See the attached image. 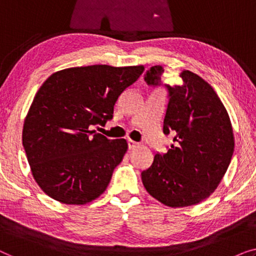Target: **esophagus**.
Listing matches in <instances>:
<instances>
[{"mask_svg": "<svg viewBox=\"0 0 256 256\" xmlns=\"http://www.w3.org/2000/svg\"><path fill=\"white\" fill-rule=\"evenodd\" d=\"M127 143H128V148L129 149H135V148H138V143L132 141V140H128Z\"/></svg>", "mask_w": 256, "mask_h": 256, "instance_id": "34e87169", "label": "esophagus"}]
</instances>
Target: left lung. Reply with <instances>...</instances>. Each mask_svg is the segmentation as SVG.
I'll return each instance as SVG.
<instances>
[{"mask_svg": "<svg viewBox=\"0 0 256 256\" xmlns=\"http://www.w3.org/2000/svg\"><path fill=\"white\" fill-rule=\"evenodd\" d=\"M163 72L162 66H152L144 82L168 90L163 132L174 134V144L157 152L141 176L150 196L170 208H184L208 198L222 180L234 152L233 129L225 106L204 79L185 70L182 85H163Z\"/></svg>", "mask_w": 256, "mask_h": 256, "instance_id": "1", "label": "left lung"}]
</instances>
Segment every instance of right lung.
<instances>
[{"label": "right lung", "mask_w": 256, "mask_h": 256, "mask_svg": "<svg viewBox=\"0 0 256 256\" xmlns=\"http://www.w3.org/2000/svg\"><path fill=\"white\" fill-rule=\"evenodd\" d=\"M143 71V66L92 65L45 80L24 121L22 140L34 180L48 197L82 205L104 194L128 144L92 127L113 118L118 96Z\"/></svg>", "instance_id": "right-lung-1"}]
</instances>
